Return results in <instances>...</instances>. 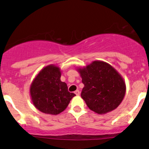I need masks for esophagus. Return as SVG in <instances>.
Wrapping results in <instances>:
<instances>
[{"label": "esophagus", "mask_w": 149, "mask_h": 149, "mask_svg": "<svg viewBox=\"0 0 149 149\" xmlns=\"http://www.w3.org/2000/svg\"><path fill=\"white\" fill-rule=\"evenodd\" d=\"M74 94H76V95H77V96H79V94H80V92L79 91V90H76V91L74 92Z\"/></svg>", "instance_id": "esophagus-1"}]
</instances>
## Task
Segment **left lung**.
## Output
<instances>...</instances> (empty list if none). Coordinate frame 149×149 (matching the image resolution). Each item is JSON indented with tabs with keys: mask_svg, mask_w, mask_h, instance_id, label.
Returning <instances> with one entry per match:
<instances>
[{
	"mask_svg": "<svg viewBox=\"0 0 149 149\" xmlns=\"http://www.w3.org/2000/svg\"><path fill=\"white\" fill-rule=\"evenodd\" d=\"M77 71L84 88L81 98L92 111L105 114L115 109L123 101L126 85L121 75L109 63L94 61Z\"/></svg>",
	"mask_w": 149,
	"mask_h": 149,
	"instance_id": "left-lung-1",
	"label": "left lung"
}]
</instances>
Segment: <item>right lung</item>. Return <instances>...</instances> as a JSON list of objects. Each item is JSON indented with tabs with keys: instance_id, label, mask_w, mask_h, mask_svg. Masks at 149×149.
Here are the masks:
<instances>
[{
	"instance_id": "add662e5",
	"label": "right lung",
	"mask_w": 149,
	"mask_h": 149,
	"mask_svg": "<svg viewBox=\"0 0 149 149\" xmlns=\"http://www.w3.org/2000/svg\"><path fill=\"white\" fill-rule=\"evenodd\" d=\"M59 68L49 65L40 71L30 87V94L35 107L44 113L57 115L66 109L75 94L68 90L67 84L61 81Z\"/></svg>"
}]
</instances>
